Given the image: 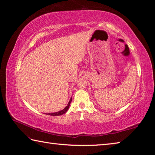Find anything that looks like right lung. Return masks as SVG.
<instances>
[{"label":"right lung","instance_id":"1","mask_svg":"<svg viewBox=\"0 0 155 155\" xmlns=\"http://www.w3.org/2000/svg\"><path fill=\"white\" fill-rule=\"evenodd\" d=\"M72 97L70 98V101H69L68 105H67V106L65 107V108H64L62 110H60V111L57 112H53V113H47V114L51 115V116H60V115H61V114H64V113H66V112L67 111H68V108H69V106H70V103H71V102H72Z\"/></svg>","mask_w":155,"mask_h":155}]
</instances>
